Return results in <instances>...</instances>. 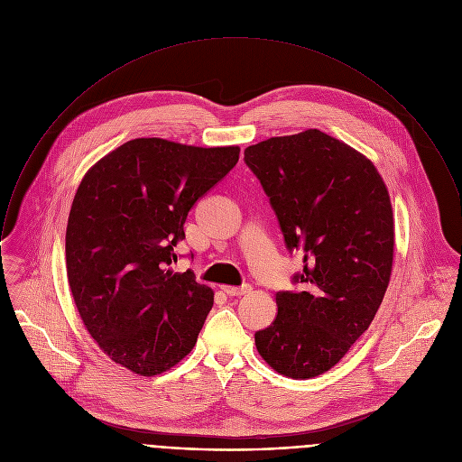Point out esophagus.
I'll use <instances>...</instances> for the list:
<instances>
[{"label":"esophagus","instance_id":"34e87169","mask_svg":"<svg viewBox=\"0 0 462 462\" xmlns=\"http://www.w3.org/2000/svg\"><path fill=\"white\" fill-rule=\"evenodd\" d=\"M223 289V292L226 294V296H243V294H246V292H250V285H241V287H232V285H223L221 287Z\"/></svg>","mask_w":462,"mask_h":462}]
</instances>
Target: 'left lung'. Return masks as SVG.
<instances>
[{"mask_svg":"<svg viewBox=\"0 0 462 462\" xmlns=\"http://www.w3.org/2000/svg\"><path fill=\"white\" fill-rule=\"evenodd\" d=\"M289 252L303 254L300 291L277 292L261 357L289 378L336 366L368 330L389 285L394 219L387 187L363 153L316 128L245 150Z\"/></svg>","mask_w":462,"mask_h":462,"instance_id":"1","label":"left lung"}]
</instances>
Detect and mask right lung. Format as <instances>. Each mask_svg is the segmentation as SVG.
<instances>
[{
	"label": "right lung",
	"instance_id": "add662e5",
	"mask_svg": "<svg viewBox=\"0 0 462 462\" xmlns=\"http://www.w3.org/2000/svg\"><path fill=\"white\" fill-rule=\"evenodd\" d=\"M239 146L134 139L86 173L66 230V270L79 314L116 365L141 376L179 365L214 303L175 246L194 203L228 175Z\"/></svg>",
	"mask_w": 462,
	"mask_h": 462
}]
</instances>
